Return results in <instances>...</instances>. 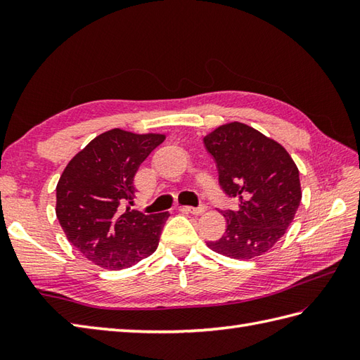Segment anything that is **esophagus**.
I'll return each instance as SVG.
<instances>
[{
  "label": "esophagus",
  "instance_id": "34e87169",
  "mask_svg": "<svg viewBox=\"0 0 360 360\" xmlns=\"http://www.w3.org/2000/svg\"><path fill=\"white\" fill-rule=\"evenodd\" d=\"M205 210H207L205 205H201V207H187V205H184V207H181V212L192 213V215H202V213H205Z\"/></svg>",
  "mask_w": 360,
  "mask_h": 360
}]
</instances>
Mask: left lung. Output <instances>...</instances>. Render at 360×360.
I'll list each match as a JSON object with an SVG mask.
<instances>
[{
  "label": "left lung",
  "instance_id": "obj_1",
  "mask_svg": "<svg viewBox=\"0 0 360 360\" xmlns=\"http://www.w3.org/2000/svg\"><path fill=\"white\" fill-rule=\"evenodd\" d=\"M202 142L223 192L238 201L224 212L226 233L207 246L235 259L266 254L286 233L302 201L295 162L277 141L241 122L215 128Z\"/></svg>",
  "mask_w": 360,
  "mask_h": 360
}]
</instances>
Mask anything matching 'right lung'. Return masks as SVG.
<instances>
[{
  "label": "right lung",
  "mask_w": 360,
  "mask_h": 360,
  "mask_svg": "<svg viewBox=\"0 0 360 360\" xmlns=\"http://www.w3.org/2000/svg\"><path fill=\"white\" fill-rule=\"evenodd\" d=\"M165 134L112 128L94 137L66 165L57 184L56 213L66 238L89 262L119 271L158 249L168 213L125 209L134 200V176Z\"/></svg>",
  "instance_id": "1"
}]
</instances>
